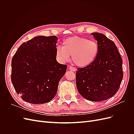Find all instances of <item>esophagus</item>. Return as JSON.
<instances>
[{
	"instance_id": "obj_1",
	"label": "esophagus",
	"mask_w": 134,
	"mask_h": 134,
	"mask_svg": "<svg viewBox=\"0 0 134 134\" xmlns=\"http://www.w3.org/2000/svg\"><path fill=\"white\" fill-rule=\"evenodd\" d=\"M69 70H71V71H76V69L74 67H72V66H69Z\"/></svg>"
}]
</instances>
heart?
I'll return each mask as SVG.
<instances>
[{
  "instance_id": "heart-1",
  "label": "heart",
  "mask_w": 134,
  "mask_h": 134,
  "mask_svg": "<svg viewBox=\"0 0 134 134\" xmlns=\"http://www.w3.org/2000/svg\"><path fill=\"white\" fill-rule=\"evenodd\" d=\"M99 52L98 44L94 40L87 38L72 36L64 40L63 47H59L56 56L60 62H64L70 59L76 66L83 68L94 62Z\"/></svg>"
}]
</instances>
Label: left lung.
I'll return each instance as SVG.
<instances>
[{
  "label": "left lung",
  "mask_w": 134,
  "mask_h": 134,
  "mask_svg": "<svg viewBox=\"0 0 134 134\" xmlns=\"http://www.w3.org/2000/svg\"><path fill=\"white\" fill-rule=\"evenodd\" d=\"M91 35L98 44V54L90 65L77 69L76 84L84 98L98 102L111 98L118 91L124 76L122 60L112 40L98 32Z\"/></svg>",
  "instance_id": "obj_1"
}]
</instances>
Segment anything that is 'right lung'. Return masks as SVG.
Here are the masks:
<instances>
[{
  "mask_svg": "<svg viewBox=\"0 0 134 134\" xmlns=\"http://www.w3.org/2000/svg\"><path fill=\"white\" fill-rule=\"evenodd\" d=\"M57 41L56 36H37L23 43L12 58V83L26 102L45 103L57 93L67 69L56 60Z\"/></svg>",
  "mask_w": 134,
  "mask_h": 134,
  "instance_id": "1",
  "label": "right lung"
}]
</instances>
